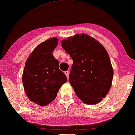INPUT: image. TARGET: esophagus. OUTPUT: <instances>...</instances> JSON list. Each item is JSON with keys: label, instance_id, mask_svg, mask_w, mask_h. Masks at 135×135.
<instances>
[{"label": "esophagus", "instance_id": "34e87169", "mask_svg": "<svg viewBox=\"0 0 135 135\" xmlns=\"http://www.w3.org/2000/svg\"><path fill=\"white\" fill-rule=\"evenodd\" d=\"M65 74L66 76H67V79H68V78H69V71H65Z\"/></svg>", "mask_w": 135, "mask_h": 135}]
</instances>
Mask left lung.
I'll list each match as a JSON object with an SVG mask.
<instances>
[{
	"label": "left lung",
	"instance_id": "8db88e82",
	"mask_svg": "<svg viewBox=\"0 0 135 135\" xmlns=\"http://www.w3.org/2000/svg\"><path fill=\"white\" fill-rule=\"evenodd\" d=\"M62 47L73 61L69 82L76 95L86 104L99 103L109 91L114 75L106 49L85 34L63 40Z\"/></svg>",
	"mask_w": 135,
	"mask_h": 135
}]
</instances>
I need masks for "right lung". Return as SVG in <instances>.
Listing matches in <instances>:
<instances>
[{
  "label": "right lung",
  "mask_w": 135,
  "mask_h": 135,
  "mask_svg": "<svg viewBox=\"0 0 135 135\" xmlns=\"http://www.w3.org/2000/svg\"><path fill=\"white\" fill-rule=\"evenodd\" d=\"M57 42V38H53L41 43L25 63L22 78L25 93L31 101L41 106L52 102L67 81L52 53Z\"/></svg>",
  "instance_id": "right-lung-1"
}]
</instances>
